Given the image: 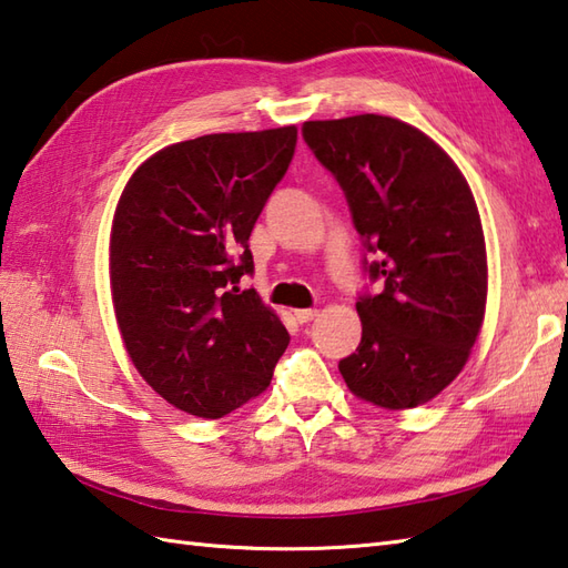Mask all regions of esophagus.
<instances>
[{"label": "esophagus", "mask_w": 568, "mask_h": 568, "mask_svg": "<svg viewBox=\"0 0 568 568\" xmlns=\"http://www.w3.org/2000/svg\"><path fill=\"white\" fill-rule=\"evenodd\" d=\"M317 317V310H295V320L300 324H307Z\"/></svg>", "instance_id": "obj_1"}]
</instances>
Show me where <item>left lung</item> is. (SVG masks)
<instances>
[{"instance_id": "8db88e82", "label": "left lung", "mask_w": 568, "mask_h": 568, "mask_svg": "<svg viewBox=\"0 0 568 568\" xmlns=\"http://www.w3.org/2000/svg\"><path fill=\"white\" fill-rule=\"evenodd\" d=\"M364 241L378 293L358 295L361 344L339 361L348 390L385 409L417 407L462 373L486 315L488 265L468 183L437 143L400 119L305 122Z\"/></svg>"}]
</instances>
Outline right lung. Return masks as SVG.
Listing matches in <instances>:
<instances>
[{
  "label": "right lung",
  "instance_id": "add662e5",
  "mask_svg": "<svg viewBox=\"0 0 568 568\" xmlns=\"http://www.w3.org/2000/svg\"><path fill=\"white\" fill-rule=\"evenodd\" d=\"M297 129L210 134L159 151L116 204L110 281L119 332L163 400L216 419L261 395L287 329L256 291L251 229L295 155Z\"/></svg>",
  "mask_w": 568,
  "mask_h": 568
}]
</instances>
